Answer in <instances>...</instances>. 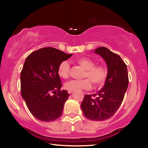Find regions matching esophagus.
<instances>
[{
	"mask_svg": "<svg viewBox=\"0 0 148 148\" xmlns=\"http://www.w3.org/2000/svg\"><path fill=\"white\" fill-rule=\"evenodd\" d=\"M72 91H72V90H68V92H69V94L72 93Z\"/></svg>",
	"mask_w": 148,
	"mask_h": 148,
	"instance_id": "34e87169",
	"label": "esophagus"
}]
</instances>
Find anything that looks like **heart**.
I'll return each instance as SVG.
<instances>
[{"instance_id":"obj_1","label":"heart","mask_w":148,"mask_h":148,"mask_svg":"<svg viewBox=\"0 0 148 148\" xmlns=\"http://www.w3.org/2000/svg\"><path fill=\"white\" fill-rule=\"evenodd\" d=\"M76 62L86 71L84 74V77L86 78L82 80L72 79L67 82L64 84V87L68 90L86 89L91 88L92 83L95 87L102 86L106 82L108 76V71L103 65H95L96 63L93 60L88 57H79L76 59ZM71 68L69 63L66 61L59 64L57 72L62 78L66 79L69 77Z\"/></svg>"}]
</instances>
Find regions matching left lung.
I'll use <instances>...</instances> for the list:
<instances>
[{"label":"left lung","instance_id":"left-lung-1","mask_svg":"<svg viewBox=\"0 0 148 148\" xmlns=\"http://www.w3.org/2000/svg\"><path fill=\"white\" fill-rule=\"evenodd\" d=\"M108 65L104 86L95 95H86L81 104L84 116L92 121H104L112 117L121 106L129 85L127 67L119 55L106 47L95 49Z\"/></svg>","mask_w":148,"mask_h":148}]
</instances>
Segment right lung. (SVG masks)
<instances>
[{"label": "right lung", "instance_id": "right-lung-1", "mask_svg": "<svg viewBox=\"0 0 148 148\" xmlns=\"http://www.w3.org/2000/svg\"><path fill=\"white\" fill-rule=\"evenodd\" d=\"M72 54L46 47L27 57L21 72V94L32 116L42 121H53L61 116L67 91L57 70L59 64Z\"/></svg>", "mask_w": 148, "mask_h": 148}]
</instances>
